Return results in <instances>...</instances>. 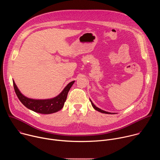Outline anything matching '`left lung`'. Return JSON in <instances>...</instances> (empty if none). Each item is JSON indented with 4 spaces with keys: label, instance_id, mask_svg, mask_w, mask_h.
<instances>
[{
    "label": "left lung",
    "instance_id": "8db88e82",
    "mask_svg": "<svg viewBox=\"0 0 160 160\" xmlns=\"http://www.w3.org/2000/svg\"><path fill=\"white\" fill-rule=\"evenodd\" d=\"M90 101L91 104H92V107H93V108H94V109H96V111H99V112H102V113H105V114H116L115 112H108V111H104V110H102V109H100V108H99L96 107V106L94 104V103L92 102V101H91L90 99Z\"/></svg>",
    "mask_w": 160,
    "mask_h": 160
}]
</instances>
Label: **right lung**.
Instances as JSON below:
<instances>
[{
    "instance_id": "obj_1",
    "label": "right lung",
    "mask_w": 160,
    "mask_h": 160,
    "mask_svg": "<svg viewBox=\"0 0 160 160\" xmlns=\"http://www.w3.org/2000/svg\"><path fill=\"white\" fill-rule=\"evenodd\" d=\"M12 82L15 92L22 104L29 109L36 112L47 114V115L58 112L63 108L67 98L68 93L75 82V81L70 82L64 87L59 95L53 98L46 99H35L25 96L20 92L14 81L12 80Z\"/></svg>"
}]
</instances>
